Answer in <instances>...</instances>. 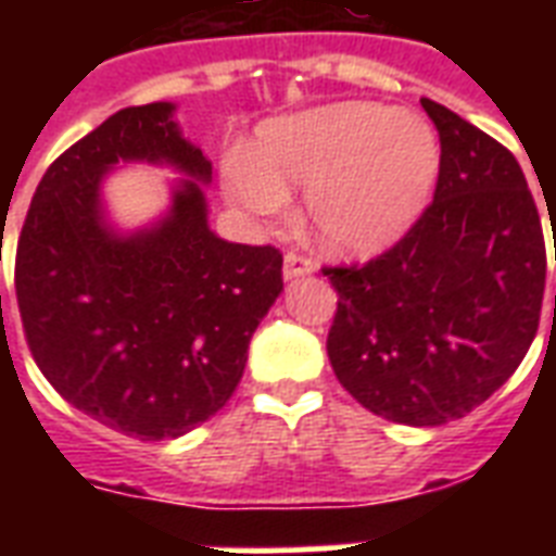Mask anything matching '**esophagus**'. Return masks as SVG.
<instances>
[{
	"instance_id": "esophagus-1",
	"label": "esophagus",
	"mask_w": 556,
	"mask_h": 556,
	"mask_svg": "<svg viewBox=\"0 0 556 556\" xmlns=\"http://www.w3.org/2000/svg\"><path fill=\"white\" fill-rule=\"evenodd\" d=\"M317 265H314L312 256H305V253H286V260H282V277L286 279H296V277H308L314 274Z\"/></svg>"
}]
</instances>
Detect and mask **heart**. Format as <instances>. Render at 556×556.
I'll return each instance as SVG.
<instances>
[{
	"instance_id": "heart-1",
	"label": "heart",
	"mask_w": 556,
	"mask_h": 556,
	"mask_svg": "<svg viewBox=\"0 0 556 556\" xmlns=\"http://www.w3.org/2000/svg\"><path fill=\"white\" fill-rule=\"evenodd\" d=\"M439 164V138L424 117L334 103L262 124L230 169V187L260 213L282 207L288 190H305V216L323 248L375 253L418 222Z\"/></svg>"
}]
</instances>
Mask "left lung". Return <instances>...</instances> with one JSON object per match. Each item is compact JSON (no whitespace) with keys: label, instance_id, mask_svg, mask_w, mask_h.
Returning a JSON list of instances; mask_svg holds the SVG:
<instances>
[{"label":"left lung","instance_id":"8db88e82","mask_svg":"<svg viewBox=\"0 0 556 556\" xmlns=\"http://www.w3.org/2000/svg\"><path fill=\"white\" fill-rule=\"evenodd\" d=\"M421 106L441 141L432 204L378 260L323 268L338 291L326 349L369 413L439 427L484 404L534 343L545 239L510 150L435 100Z\"/></svg>","mask_w":556,"mask_h":556}]
</instances>
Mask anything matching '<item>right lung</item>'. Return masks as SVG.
<instances>
[{
	"label": "right lung",
	"instance_id": "right-lung-1",
	"mask_svg": "<svg viewBox=\"0 0 556 556\" xmlns=\"http://www.w3.org/2000/svg\"><path fill=\"white\" fill-rule=\"evenodd\" d=\"M173 103L121 109L39 181L16 244V303L39 371L80 413L143 441L178 439L230 401L248 346L282 291V253L207 225L210 161ZM117 160L190 179L159 226L117 235L99 181Z\"/></svg>",
	"mask_w": 556,
	"mask_h": 556
}]
</instances>
